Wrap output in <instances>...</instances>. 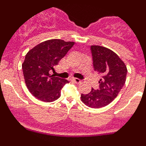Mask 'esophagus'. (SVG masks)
I'll use <instances>...</instances> for the list:
<instances>
[{
    "label": "esophagus",
    "mask_w": 146,
    "mask_h": 146,
    "mask_svg": "<svg viewBox=\"0 0 146 146\" xmlns=\"http://www.w3.org/2000/svg\"><path fill=\"white\" fill-rule=\"evenodd\" d=\"M73 81H74L76 83H78V84L82 82V80L80 79H78V78H73Z\"/></svg>",
    "instance_id": "obj_1"
}]
</instances>
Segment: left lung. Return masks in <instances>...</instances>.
I'll list each match as a JSON object with an SVG mask.
<instances>
[{
    "label": "left lung",
    "mask_w": 146,
    "mask_h": 146,
    "mask_svg": "<svg viewBox=\"0 0 146 146\" xmlns=\"http://www.w3.org/2000/svg\"><path fill=\"white\" fill-rule=\"evenodd\" d=\"M95 72L102 75L99 88L81 94V101L89 108H100L111 103L123 88L127 69L124 62L113 50L99 45H91Z\"/></svg>",
    "instance_id": "8db88e82"
}]
</instances>
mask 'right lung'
<instances>
[{"label": "right lung", "instance_id": "right-lung-1", "mask_svg": "<svg viewBox=\"0 0 146 146\" xmlns=\"http://www.w3.org/2000/svg\"><path fill=\"white\" fill-rule=\"evenodd\" d=\"M74 42L50 39L38 44L25 55L22 64L27 88L33 96L52 102L60 96V90L68 80L50 74L74 45Z\"/></svg>", "mask_w": 146, "mask_h": 146}]
</instances>
